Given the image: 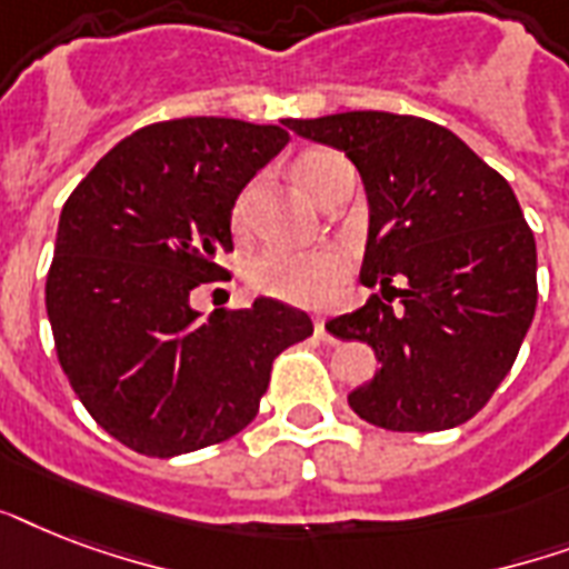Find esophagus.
Returning a JSON list of instances; mask_svg holds the SVG:
<instances>
[{"instance_id":"1","label":"esophagus","mask_w":569,"mask_h":569,"mask_svg":"<svg viewBox=\"0 0 569 569\" xmlns=\"http://www.w3.org/2000/svg\"><path fill=\"white\" fill-rule=\"evenodd\" d=\"M312 328H316V339H321V342H337V337L330 333L328 321H325V319L312 321Z\"/></svg>"}]
</instances>
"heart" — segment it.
<instances>
[{
	"label": "heart",
	"mask_w": 569,
	"mask_h": 569,
	"mask_svg": "<svg viewBox=\"0 0 569 569\" xmlns=\"http://www.w3.org/2000/svg\"><path fill=\"white\" fill-rule=\"evenodd\" d=\"M342 156L333 150H310L295 159L292 177L307 194L321 203V197L328 194L330 180ZM248 221V194L239 197V203L232 209V227L241 230ZM348 259L342 250L321 248L310 253H286V250H268L257 257L248 268V283L257 292L277 298L286 303H301V307H325L333 301L339 286L346 280Z\"/></svg>",
	"instance_id": "obj_1"
}]
</instances>
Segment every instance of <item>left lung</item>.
Instances as JSON below:
<instances>
[{
	"mask_svg": "<svg viewBox=\"0 0 569 569\" xmlns=\"http://www.w3.org/2000/svg\"><path fill=\"white\" fill-rule=\"evenodd\" d=\"M286 127L342 150L369 200L360 283L385 298L328 321L380 363L348 396L351 410L387 431L472 419L511 372L538 307V248L508 180L451 129L410 114L342 111Z\"/></svg>",
	"mask_w": 569,
	"mask_h": 569,
	"instance_id": "left-lung-1",
	"label": "left lung"
}]
</instances>
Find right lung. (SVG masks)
I'll return each mask as SVG.
<instances>
[{"mask_svg": "<svg viewBox=\"0 0 569 569\" xmlns=\"http://www.w3.org/2000/svg\"><path fill=\"white\" fill-rule=\"evenodd\" d=\"M286 144L274 123H150L67 197L47 277L58 363L129 449L173 458L239 433L274 357L312 333L307 312L266 295L209 319L191 307L197 286L223 277L236 197Z\"/></svg>", "mask_w": 569, "mask_h": 569, "instance_id": "obj_1", "label": "right lung"}]
</instances>
